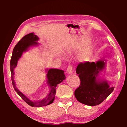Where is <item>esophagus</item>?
Returning a JSON list of instances; mask_svg holds the SVG:
<instances>
[{
  "label": "esophagus",
  "mask_w": 127,
  "mask_h": 127,
  "mask_svg": "<svg viewBox=\"0 0 127 127\" xmlns=\"http://www.w3.org/2000/svg\"><path fill=\"white\" fill-rule=\"evenodd\" d=\"M66 73L69 74H71L73 73V66L71 65H69L68 66V68L66 69Z\"/></svg>",
  "instance_id": "34e87169"
}]
</instances>
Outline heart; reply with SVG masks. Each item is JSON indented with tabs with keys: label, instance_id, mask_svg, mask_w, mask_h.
Here are the masks:
<instances>
[{
	"label": "heart",
	"instance_id": "heart-1",
	"mask_svg": "<svg viewBox=\"0 0 127 127\" xmlns=\"http://www.w3.org/2000/svg\"><path fill=\"white\" fill-rule=\"evenodd\" d=\"M84 44V42L79 43L75 47L74 49H78L80 48ZM93 52V47L90 45H86L84 47V48L82 49L81 51L79 54L78 57L80 60H86L88 59Z\"/></svg>",
	"mask_w": 127,
	"mask_h": 127
}]
</instances>
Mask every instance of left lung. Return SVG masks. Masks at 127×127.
Instances as JSON below:
<instances>
[{
    "instance_id": "1",
    "label": "left lung",
    "mask_w": 127,
    "mask_h": 127,
    "mask_svg": "<svg viewBox=\"0 0 127 127\" xmlns=\"http://www.w3.org/2000/svg\"><path fill=\"white\" fill-rule=\"evenodd\" d=\"M106 62L102 59L96 63H80L77 66L76 72L81 83L74 95L80 103L90 106L98 105L112 93L114 87H111L108 81L100 75L106 68Z\"/></svg>"
}]
</instances>
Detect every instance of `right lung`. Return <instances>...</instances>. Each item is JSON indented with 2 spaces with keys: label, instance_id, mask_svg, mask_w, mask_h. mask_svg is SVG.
Instances as JSON below:
<instances>
[{
  "label": "right lung",
  "instance_id": "right-lung-1",
  "mask_svg": "<svg viewBox=\"0 0 127 127\" xmlns=\"http://www.w3.org/2000/svg\"><path fill=\"white\" fill-rule=\"evenodd\" d=\"M38 40V37L33 32H32L26 34L22 37L20 41L18 42L12 51L10 61V71L12 85L18 95L30 106L39 107L47 106L53 103L55 98L56 86L58 84L65 80V75L64 74V71L62 70L55 68L49 69L47 68L45 70V72L47 73L46 76V83L49 88V91L45 97L39 100L33 101L31 100L17 89L16 86L15 81L14 80V69L17 66V62L19 59H20L22 53L28 51L31 47L38 46L39 44L37 42Z\"/></svg>",
  "mask_w": 127,
  "mask_h": 127
}]
</instances>
